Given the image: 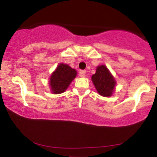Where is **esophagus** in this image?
Returning a JSON list of instances; mask_svg holds the SVG:
<instances>
[{"label": "esophagus", "instance_id": "obj_1", "mask_svg": "<svg viewBox=\"0 0 157 157\" xmlns=\"http://www.w3.org/2000/svg\"><path fill=\"white\" fill-rule=\"evenodd\" d=\"M79 74H80V77H84L85 74H86V71H83V70H81L79 72Z\"/></svg>", "mask_w": 157, "mask_h": 157}]
</instances>
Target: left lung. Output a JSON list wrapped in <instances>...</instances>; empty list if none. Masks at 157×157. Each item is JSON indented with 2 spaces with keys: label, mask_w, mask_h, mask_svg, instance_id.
Returning a JSON list of instances; mask_svg holds the SVG:
<instances>
[{
  "label": "left lung",
  "mask_w": 157,
  "mask_h": 157,
  "mask_svg": "<svg viewBox=\"0 0 157 157\" xmlns=\"http://www.w3.org/2000/svg\"><path fill=\"white\" fill-rule=\"evenodd\" d=\"M91 80L100 95L103 97H110L112 95L115 88L116 80L105 65L97 67Z\"/></svg>",
  "instance_id": "8db88e82"
}]
</instances>
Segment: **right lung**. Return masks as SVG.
Here are the masks:
<instances>
[{
	"label": "right lung",
	"mask_w": 157,
	"mask_h": 157,
	"mask_svg": "<svg viewBox=\"0 0 157 157\" xmlns=\"http://www.w3.org/2000/svg\"><path fill=\"white\" fill-rule=\"evenodd\" d=\"M77 76V71L65 63H60L50 77L49 86L52 94L64 92Z\"/></svg>",
	"instance_id": "1"
}]
</instances>
